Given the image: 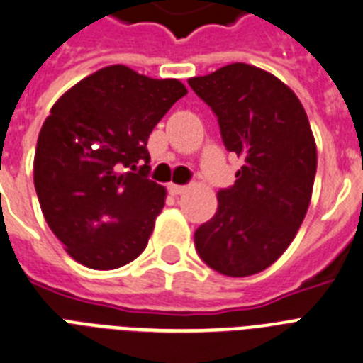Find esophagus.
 I'll return each instance as SVG.
<instances>
[{"label": "esophagus", "mask_w": 363, "mask_h": 363, "mask_svg": "<svg viewBox=\"0 0 363 363\" xmlns=\"http://www.w3.org/2000/svg\"><path fill=\"white\" fill-rule=\"evenodd\" d=\"M169 191H170V193H172V194H182V193H184V191H185V187H184V185L170 184V185H169Z\"/></svg>", "instance_id": "esophagus-1"}]
</instances>
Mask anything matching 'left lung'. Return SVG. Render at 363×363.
I'll list each match as a JSON object with an SVG mask.
<instances>
[{
    "label": "left lung",
    "mask_w": 363,
    "mask_h": 363,
    "mask_svg": "<svg viewBox=\"0 0 363 363\" xmlns=\"http://www.w3.org/2000/svg\"><path fill=\"white\" fill-rule=\"evenodd\" d=\"M189 86L218 119L225 148L244 157L235 184L220 189L218 209L194 231L203 262L247 277L274 264L303 224L318 152L296 93L264 69L229 64Z\"/></svg>",
    "instance_id": "1"
}]
</instances>
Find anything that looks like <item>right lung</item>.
Masks as SVG:
<instances>
[{
	"label": "right lung",
	"mask_w": 363,
	"mask_h": 363,
	"mask_svg": "<svg viewBox=\"0 0 363 363\" xmlns=\"http://www.w3.org/2000/svg\"><path fill=\"white\" fill-rule=\"evenodd\" d=\"M185 93L179 80L119 64L55 102L36 143L34 189L45 222L77 262L116 270L147 247L167 194L148 179L147 141Z\"/></svg>",
	"instance_id": "1"
}]
</instances>
